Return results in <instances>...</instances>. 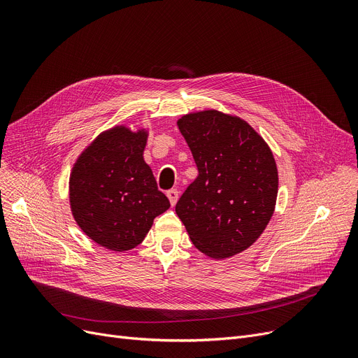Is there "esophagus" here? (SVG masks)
<instances>
[{
    "mask_svg": "<svg viewBox=\"0 0 358 358\" xmlns=\"http://www.w3.org/2000/svg\"><path fill=\"white\" fill-rule=\"evenodd\" d=\"M166 196H168V199H169V203H171L173 206L177 203V200H178V190L177 189H171V190H168L166 192Z\"/></svg>",
    "mask_w": 358,
    "mask_h": 358,
    "instance_id": "esophagus-1",
    "label": "esophagus"
}]
</instances>
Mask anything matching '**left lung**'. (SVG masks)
Wrapping results in <instances>:
<instances>
[{
  "mask_svg": "<svg viewBox=\"0 0 358 358\" xmlns=\"http://www.w3.org/2000/svg\"><path fill=\"white\" fill-rule=\"evenodd\" d=\"M178 129L199 169L176 204L192 242L212 258L247 250L274 212L278 176L270 148L247 122L216 110L185 115Z\"/></svg>",
  "mask_w": 358,
  "mask_h": 358,
  "instance_id": "1",
  "label": "left lung"
}]
</instances>
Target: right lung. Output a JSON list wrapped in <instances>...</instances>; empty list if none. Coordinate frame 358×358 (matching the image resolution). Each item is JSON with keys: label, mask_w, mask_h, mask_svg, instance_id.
Wrapping results in <instances>:
<instances>
[{"label": "right lung", "mask_w": 358, "mask_h": 358, "mask_svg": "<svg viewBox=\"0 0 358 358\" xmlns=\"http://www.w3.org/2000/svg\"><path fill=\"white\" fill-rule=\"evenodd\" d=\"M145 143V131L115 127L94 141L72 169V215L94 242L111 251L139 245L154 219L169 208L143 161Z\"/></svg>", "instance_id": "right-lung-1"}]
</instances>
